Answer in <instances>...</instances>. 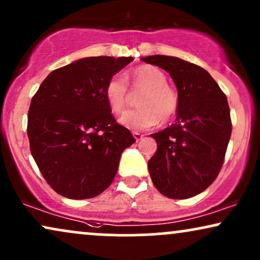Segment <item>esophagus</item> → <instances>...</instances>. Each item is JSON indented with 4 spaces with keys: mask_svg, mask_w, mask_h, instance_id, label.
Listing matches in <instances>:
<instances>
[{
    "mask_svg": "<svg viewBox=\"0 0 260 260\" xmlns=\"http://www.w3.org/2000/svg\"><path fill=\"white\" fill-rule=\"evenodd\" d=\"M133 137H134V139H136L137 141H139V140L143 139L144 136L141 133H139V132H133Z\"/></svg>",
    "mask_w": 260,
    "mask_h": 260,
    "instance_id": "obj_1",
    "label": "esophagus"
}]
</instances>
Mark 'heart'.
<instances>
[{
    "mask_svg": "<svg viewBox=\"0 0 260 260\" xmlns=\"http://www.w3.org/2000/svg\"><path fill=\"white\" fill-rule=\"evenodd\" d=\"M134 91H144L138 104L140 108L129 110L120 117L121 124L132 131H144L160 122H168L179 109V94L169 86L167 75L159 68L144 64L134 68L129 78ZM108 107L114 114H121L129 101V90L126 79L121 75L111 77L104 88Z\"/></svg>",
    "mask_w": 260,
    "mask_h": 260,
    "instance_id": "b5f03b06",
    "label": "heart"
}]
</instances>
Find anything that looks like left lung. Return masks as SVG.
<instances>
[{
    "instance_id": "left-lung-1",
    "label": "left lung",
    "mask_w": 260,
    "mask_h": 260,
    "mask_svg": "<svg viewBox=\"0 0 260 260\" xmlns=\"http://www.w3.org/2000/svg\"><path fill=\"white\" fill-rule=\"evenodd\" d=\"M141 60L168 72L180 101L175 123L151 134L157 141L147 164L151 180L168 198H190L215 181L224 162L232 134L228 101L199 66L166 55Z\"/></svg>"
}]
</instances>
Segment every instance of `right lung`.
I'll return each mask as SVG.
<instances>
[{
    "label": "right lung",
    "mask_w": 260,
    "mask_h": 260,
    "mask_svg": "<svg viewBox=\"0 0 260 260\" xmlns=\"http://www.w3.org/2000/svg\"><path fill=\"white\" fill-rule=\"evenodd\" d=\"M133 57H85L52 71L32 97L27 136L43 177L58 194L87 199L113 182L136 143L115 121L104 88Z\"/></svg>",
    "instance_id": "1"
}]
</instances>
